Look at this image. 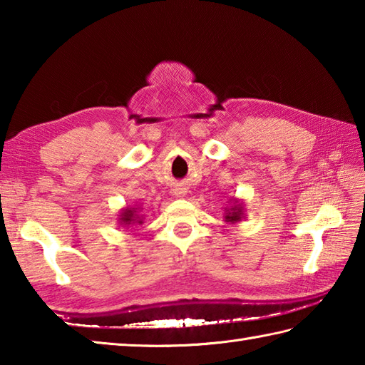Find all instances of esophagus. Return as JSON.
<instances>
[{"instance_id": "1", "label": "esophagus", "mask_w": 365, "mask_h": 365, "mask_svg": "<svg viewBox=\"0 0 365 365\" xmlns=\"http://www.w3.org/2000/svg\"><path fill=\"white\" fill-rule=\"evenodd\" d=\"M185 188H175V196H178V197H182V196H185Z\"/></svg>"}]
</instances>
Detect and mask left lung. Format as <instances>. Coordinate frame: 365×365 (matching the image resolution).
Masks as SVG:
<instances>
[{
	"label": "left lung",
	"mask_w": 365,
	"mask_h": 365,
	"mask_svg": "<svg viewBox=\"0 0 365 365\" xmlns=\"http://www.w3.org/2000/svg\"><path fill=\"white\" fill-rule=\"evenodd\" d=\"M246 216L245 205L240 199L230 197L227 200V205L224 207V221L227 224H238Z\"/></svg>",
	"instance_id": "1"
}]
</instances>
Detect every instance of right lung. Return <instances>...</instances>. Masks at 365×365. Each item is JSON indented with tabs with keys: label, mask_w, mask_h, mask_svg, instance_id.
<instances>
[{
	"label": "right lung",
	"mask_w": 365,
	"mask_h": 365,
	"mask_svg": "<svg viewBox=\"0 0 365 365\" xmlns=\"http://www.w3.org/2000/svg\"><path fill=\"white\" fill-rule=\"evenodd\" d=\"M141 205H133V207H125L122 208L120 210V215H119V226L120 227H133V226H141V224L144 222L143 220V215H141Z\"/></svg>",
	"instance_id": "obj_1"
}]
</instances>
